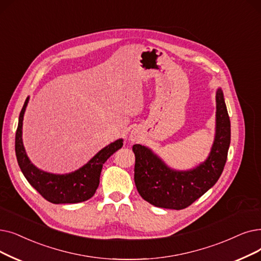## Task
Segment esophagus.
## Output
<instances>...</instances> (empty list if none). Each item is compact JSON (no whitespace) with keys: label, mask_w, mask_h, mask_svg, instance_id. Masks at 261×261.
I'll return each mask as SVG.
<instances>
[{"label":"esophagus","mask_w":261,"mask_h":261,"mask_svg":"<svg viewBox=\"0 0 261 261\" xmlns=\"http://www.w3.org/2000/svg\"><path fill=\"white\" fill-rule=\"evenodd\" d=\"M140 138H141L140 131L137 130V129H133V130L131 131V133H130V140H131L132 142H137Z\"/></svg>","instance_id":"34e87169"}]
</instances>
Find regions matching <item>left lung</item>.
Returning <instances> with one entry per match:
<instances>
[{"label":"left lung","instance_id":"1","mask_svg":"<svg viewBox=\"0 0 261 261\" xmlns=\"http://www.w3.org/2000/svg\"><path fill=\"white\" fill-rule=\"evenodd\" d=\"M217 126L209 156L190 171L168 167L148 147L135 144L134 182L140 195L151 205L181 210L192 205L219 180L230 144V120L222 89L217 90Z\"/></svg>","mask_w":261,"mask_h":261}]
</instances>
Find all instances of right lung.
Instances as JSON below:
<instances>
[{"mask_svg": "<svg viewBox=\"0 0 261 261\" xmlns=\"http://www.w3.org/2000/svg\"><path fill=\"white\" fill-rule=\"evenodd\" d=\"M29 102V97L22 108L16 132L15 150L17 161L30 185L52 203H76L93 197L99 186L101 169L108 159L122 147V139L111 143L76 171L58 175L43 172L37 168L27 155L22 142V123Z\"/></svg>", "mask_w": 261, "mask_h": 261, "instance_id": "1", "label": "right lung"}]
</instances>
